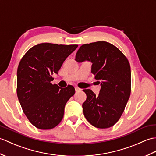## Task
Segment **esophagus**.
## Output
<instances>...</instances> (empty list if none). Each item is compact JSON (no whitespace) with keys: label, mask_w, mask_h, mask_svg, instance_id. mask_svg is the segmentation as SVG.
Here are the masks:
<instances>
[{"label":"esophagus","mask_w":156,"mask_h":156,"mask_svg":"<svg viewBox=\"0 0 156 156\" xmlns=\"http://www.w3.org/2000/svg\"><path fill=\"white\" fill-rule=\"evenodd\" d=\"M75 90H76V92H78V91H80L81 89L79 88L78 87H75Z\"/></svg>","instance_id":"1"}]
</instances>
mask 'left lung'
Wrapping results in <instances>:
<instances>
[{"label": "left lung", "mask_w": 156, "mask_h": 156, "mask_svg": "<svg viewBox=\"0 0 156 156\" xmlns=\"http://www.w3.org/2000/svg\"><path fill=\"white\" fill-rule=\"evenodd\" d=\"M75 60L92 63V73L101 84L98 96L90 89L83 91L84 115L94 127H112L120 119L131 93V68L123 54L107 41L84 44L79 48Z\"/></svg>", "instance_id": "obj_1"}]
</instances>
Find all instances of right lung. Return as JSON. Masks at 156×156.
I'll return each instance as SVG.
<instances>
[{
    "mask_svg": "<svg viewBox=\"0 0 156 156\" xmlns=\"http://www.w3.org/2000/svg\"><path fill=\"white\" fill-rule=\"evenodd\" d=\"M77 45L43 43L32 47L20 62L16 73V92L23 111L31 123L50 129L62 120L66 102L75 93L71 85L52 84L51 75L58 74L65 59Z\"/></svg>",
    "mask_w": 156,
    "mask_h": 156,
    "instance_id": "right-lung-1",
    "label": "right lung"
}]
</instances>
